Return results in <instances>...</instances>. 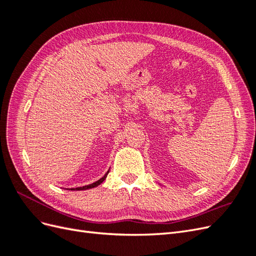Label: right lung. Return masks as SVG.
I'll return each mask as SVG.
<instances>
[{"instance_id":"right-lung-1","label":"right lung","mask_w":256,"mask_h":256,"mask_svg":"<svg viewBox=\"0 0 256 256\" xmlns=\"http://www.w3.org/2000/svg\"><path fill=\"white\" fill-rule=\"evenodd\" d=\"M109 174V171L106 172V174L102 177V178H100L99 180H97V182H92V184H88V186H83V187H79V188H72V190H86V189H92V188H95V187H97L98 184H102L106 178V175Z\"/></svg>"}]
</instances>
